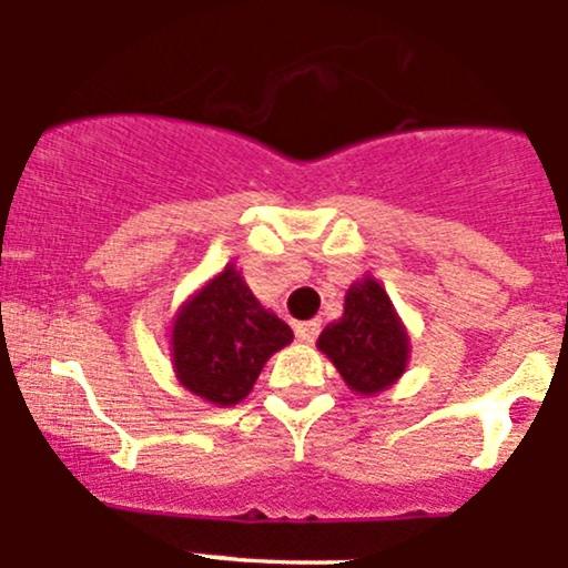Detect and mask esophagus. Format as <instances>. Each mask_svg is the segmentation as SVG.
I'll list each match as a JSON object with an SVG mask.
<instances>
[{
  "instance_id": "34e87169",
  "label": "esophagus",
  "mask_w": 568,
  "mask_h": 568,
  "mask_svg": "<svg viewBox=\"0 0 568 568\" xmlns=\"http://www.w3.org/2000/svg\"><path fill=\"white\" fill-rule=\"evenodd\" d=\"M293 331H296L298 342H315L317 334H321V321L296 323V325H293Z\"/></svg>"
}]
</instances>
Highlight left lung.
Masks as SVG:
<instances>
[{
    "mask_svg": "<svg viewBox=\"0 0 568 568\" xmlns=\"http://www.w3.org/2000/svg\"><path fill=\"white\" fill-rule=\"evenodd\" d=\"M317 347L352 393L376 395L403 376L410 342L387 291L368 275L349 285L344 315L325 325Z\"/></svg>",
    "mask_w": 568,
    "mask_h": 568,
    "instance_id": "left-lung-1",
    "label": "left lung"
}]
</instances>
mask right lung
Returning <instances> with one entry per match:
<instances>
[{"instance_id":"obj_1","label":"right lung","mask_w":568,"mask_h":568,"mask_svg":"<svg viewBox=\"0 0 568 568\" xmlns=\"http://www.w3.org/2000/svg\"><path fill=\"white\" fill-rule=\"evenodd\" d=\"M291 342L288 323L264 310L234 264H226L175 315V379L213 406H234L251 393L264 363Z\"/></svg>"}]
</instances>
